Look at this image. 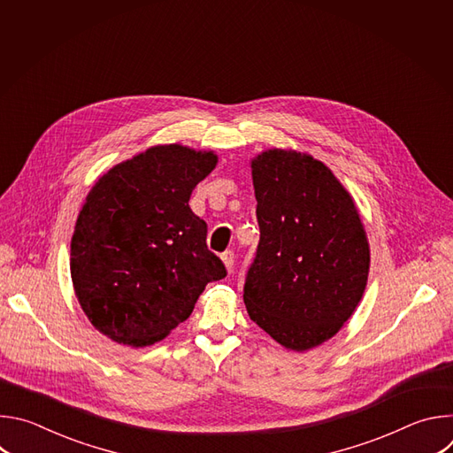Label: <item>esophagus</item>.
<instances>
[{
	"label": "esophagus",
	"mask_w": 453,
	"mask_h": 453,
	"mask_svg": "<svg viewBox=\"0 0 453 453\" xmlns=\"http://www.w3.org/2000/svg\"><path fill=\"white\" fill-rule=\"evenodd\" d=\"M222 262H224V265H226V269L231 273V269H233V264H234V252L233 250H226L222 256Z\"/></svg>",
	"instance_id": "esophagus-1"
}]
</instances>
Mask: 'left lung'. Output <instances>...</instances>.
<instances>
[{
    "label": "left lung",
    "mask_w": 453,
    "mask_h": 453,
    "mask_svg": "<svg viewBox=\"0 0 453 453\" xmlns=\"http://www.w3.org/2000/svg\"><path fill=\"white\" fill-rule=\"evenodd\" d=\"M260 226L243 287L249 317L278 344L308 351L357 310L371 250L351 193L310 154L269 149L250 159Z\"/></svg>",
    "instance_id": "obj_1"
}]
</instances>
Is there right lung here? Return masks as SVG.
Returning <instances> with one entry per match:
<instances>
[{"instance_id":"1","label":"right lung","mask_w":453,"mask_h":453,"mask_svg":"<svg viewBox=\"0 0 453 453\" xmlns=\"http://www.w3.org/2000/svg\"><path fill=\"white\" fill-rule=\"evenodd\" d=\"M219 163L213 150L156 145L107 170L89 189L72 236L75 296L95 330L145 348L196 308L226 267L208 249L191 191Z\"/></svg>"}]
</instances>
